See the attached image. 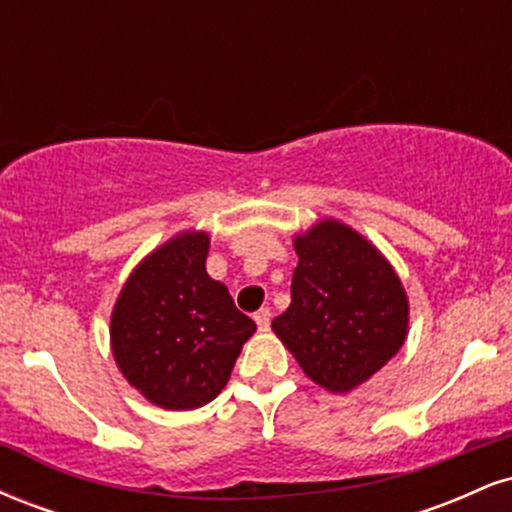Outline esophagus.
I'll use <instances>...</instances> for the list:
<instances>
[{
  "mask_svg": "<svg viewBox=\"0 0 512 512\" xmlns=\"http://www.w3.org/2000/svg\"><path fill=\"white\" fill-rule=\"evenodd\" d=\"M255 322H257V327H260V330H267L269 322H272V310H269V308L257 310V313H255Z\"/></svg>",
  "mask_w": 512,
  "mask_h": 512,
  "instance_id": "esophagus-1",
  "label": "esophagus"
}]
</instances>
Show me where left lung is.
<instances>
[{"mask_svg": "<svg viewBox=\"0 0 512 512\" xmlns=\"http://www.w3.org/2000/svg\"><path fill=\"white\" fill-rule=\"evenodd\" d=\"M293 245L291 305L272 320L274 332L310 380L330 392L354 390L407 337L409 303L399 276L339 221H320Z\"/></svg>", "mask_w": 512, "mask_h": 512, "instance_id": "1", "label": "left lung"}]
</instances>
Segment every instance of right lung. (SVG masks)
<instances>
[{"mask_svg":"<svg viewBox=\"0 0 512 512\" xmlns=\"http://www.w3.org/2000/svg\"><path fill=\"white\" fill-rule=\"evenodd\" d=\"M207 252V233L168 240L134 269L110 320L122 375L163 409L211 402L257 330L226 286L207 274Z\"/></svg>","mask_w":512,"mask_h":512,"instance_id":"right-lung-1","label":"right lung"}]
</instances>
